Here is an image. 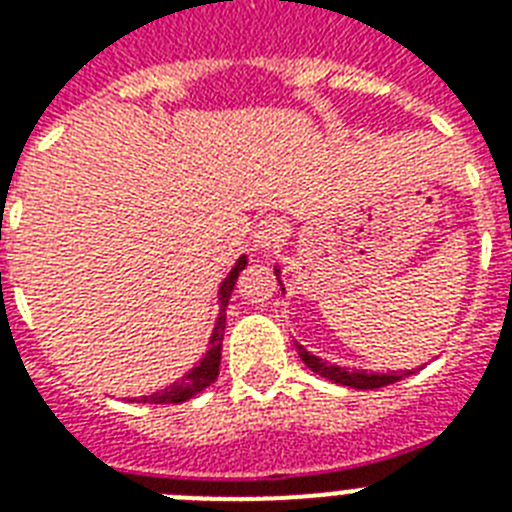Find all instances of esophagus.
I'll return each instance as SVG.
<instances>
[{
    "mask_svg": "<svg viewBox=\"0 0 512 512\" xmlns=\"http://www.w3.org/2000/svg\"><path fill=\"white\" fill-rule=\"evenodd\" d=\"M287 223L281 220V217H265V220H260L255 228V236H252V247L263 255V252H271V249H276L281 244V241L287 239Z\"/></svg>",
    "mask_w": 512,
    "mask_h": 512,
    "instance_id": "34e87169",
    "label": "esophagus"
}]
</instances>
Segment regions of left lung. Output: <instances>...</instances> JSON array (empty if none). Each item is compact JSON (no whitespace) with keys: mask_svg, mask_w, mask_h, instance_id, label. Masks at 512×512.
I'll return each instance as SVG.
<instances>
[{"mask_svg":"<svg viewBox=\"0 0 512 512\" xmlns=\"http://www.w3.org/2000/svg\"><path fill=\"white\" fill-rule=\"evenodd\" d=\"M276 273V279L281 284V271L279 268H273ZM281 292H284V284H281ZM297 353L303 358L305 364L311 366L313 372L321 374V377H327V380L337 382V385H345V388H356V390H372V388H382V385H390V382H398L409 377V369L404 372H388V374H380V372H366V369H345V366H337V364H327L324 358L313 356L303 345H297Z\"/></svg>","mask_w":512,"mask_h":512,"instance_id":"obj_1","label":"left lung"}]
</instances>
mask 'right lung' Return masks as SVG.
<instances>
[{"label":"right lung","instance_id":"right-lung-1","mask_svg":"<svg viewBox=\"0 0 512 512\" xmlns=\"http://www.w3.org/2000/svg\"><path fill=\"white\" fill-rule=\"evenodd\" d=\"M247 268V255H241L236 260V265L231 268V273L225 276L220 289H217V303H220V313H217L215 327H212V337L207 342V353L201 358L199 364L193 366L191 372L183 374V380L172 382L170 388L159 390L154 396H143L140 401L143 404H183L188 398H193L196 393H201L204 388H209L212 382L217 380L220 374V350H223V335H225V305L231 300V292L236 287V279L239 273Z\"/></svg>","mask_w":512,"mask_h":512}]
</instances>
